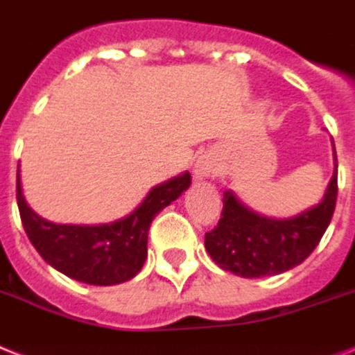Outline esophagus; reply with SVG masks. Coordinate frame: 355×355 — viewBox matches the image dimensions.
Segmentation results:
<instances>
[{
    "label": "esophagus",
    "instance_id": "esophagus-1",
    "mask_svg": "<svg viewBox=\"0 0 355 355\" xmlns=\"http://www.w3.org/2000/svg\"><path fill=\"white\" fill-rule=\"evenodd\" d=\"M217 171V162L211 155H204L195 162V168H193V173H195V178H209L215 175Z\"/></svg>",
    "mask_w": 355,
    "mask_h": 355
}]
</instances>
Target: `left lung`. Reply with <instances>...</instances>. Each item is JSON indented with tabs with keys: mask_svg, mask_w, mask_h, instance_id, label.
<instances>
[{
	"mask_svg": "<svg viewBox=\"0 0 355 355\" xmlns=\"http://www.w3.org/2000/svg\"><path fill=\"white\" fill-rule=\"evenodd\" d=\"M324 197L292 218H270L252 211L232 189L224 191L220 220L206 233V246L215 264L239 277L279 275L301 264L315 250L332 220L337 198V157Z\"/></svg>",
	"mask_w": 355,
	"mask_h": 355,
	"instance_id": "1",
	"label": "left lung"
}]
</instances>
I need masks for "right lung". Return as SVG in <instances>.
<instances>
[{
    "instance_id": "obj_1",
    "label": "right lung",
    "mask_w": 355,
    "mask_h": 355,
    "mask_svg": "<svg viewBox=\"0 0 355 355\" xmlns=\"http://www.w3.org/2000/svg\"><path fill=\"white\" fill-rule=\"evenodd\" d=\"M191 184V175L182 173L148 193L142 204L128 217L100 226L54 224L36 215L21 193L18 166L19 217L28 241L43 261L74 281L112 286L132 279L148 259V232L153 218L177 200Z\"/></svg>"
}]
</instances>
